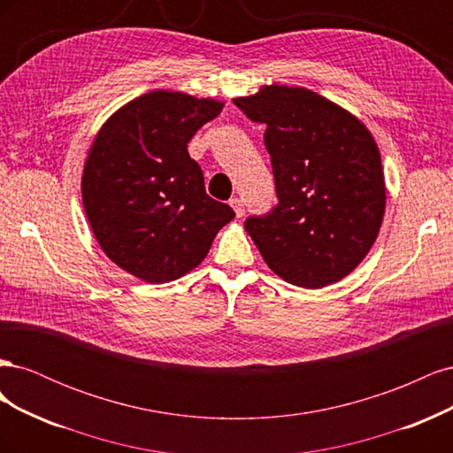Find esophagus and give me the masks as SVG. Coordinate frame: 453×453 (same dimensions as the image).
Wrapping results in <instances>:
<instances>
[{"mask_svg":"<svg viewBox=\"0 0 453 453\" xmlns=\"http://www.w3.org/2000/svg\"><path fill=\"white\" fill-rule=\"evenodd\" d=\"M230 205H232V210L236 211V217H243L245 205H243V202H242L240 198H232V200H230Z\"/></svg>","mask_w":453,"mask_h":453,"instance_id":"1","label":"esophagus"}]
</instances>
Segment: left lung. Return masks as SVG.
<instances>
[{
    "label": "left lung",
    "mask_w": 453,
    "mask_h": 453,
    "mask_svg": "<svg viewBox=\"0 0 453 453\" xmlns=\"http://www.w3.org/2000/svg\"><path fill=\"white\" fill-rule=\"evenodd\" d=\"M234 104L266 125L280 202L245 221L266 265L306 289L346 278L374 245L386 211L372 134L344 107L303 87L266 85Z\"/></svg>",
    "instance_id": "left-lung-1"
}]
</instances>
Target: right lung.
<instances>
[{
	"label": "right lung",
	"mask_w": 453,
	"mask_h": 453,
	"mask_svg": "<svg viewBox=\"0 0 453 453\" xmlns=\"http://www.w3.org/2000/svg\"><path fill=\"white\" fill-rule=\"evenodd\" d=\"M223 102L153 90L122 105L96 134L83 170V205L96 240L117 266L147 283L196 268L234 219L205 195L187 143Z\"/></svg>",
	"instance_id": "add662e5"
}]
</instances>
